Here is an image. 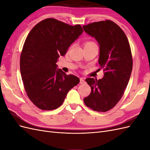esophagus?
Masks as SVG:
<instances>
[{
    "label": "esophagus",
    "instance_id": "esophagus-1",
    "mask_svg": "<svg viewBox=\"0 0 150 150\" xmlns=\"http://www.w3.org/2000/svg\"><path fill=\"white\" fill-rule=\"evenodd\" d=\"M84 83V79L82 78H80V84H83V83Z\"/></svg>",
    "mask_w": 150,
    "mask_h": 150
}]
</instances>
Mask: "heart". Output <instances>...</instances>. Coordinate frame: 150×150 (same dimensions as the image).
Segmentation results:
<instances>
[{"mask_svg":"<svg viewBox=\"0 0 150 150\" xmlns=\"http://www.w3.org/2000/svg\"><path fill=\"white\" fill-rule=\"evenodd\" d=\"M95 44L94 42H92V41H88L86 42L85 44H84V46H86V45H91V44Z\"/></svg>","mask_w":150,"mask_h":150,"instance_id":"obj_1","label":"heart"}]
</instances>
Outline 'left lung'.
<instances>
[{"mask_svg":"<svg viewBox=\"0 0 150 150\" xmlns=\"http://www.w3.org/2000/svg\"><path fill=\"white\" fill-rule=\"evenodd\" d=\"M83 28L99 44V64L104 71L101 79H86L91 91L84 103L94 111L106 112L120 101L128 84L133 69L129 43L124 31L110 20L93 22Z\"/></svg>","mask_w":150,"mask_h":150,"instance_id":"left-lung-1","label":"left lung"}]
</instances>
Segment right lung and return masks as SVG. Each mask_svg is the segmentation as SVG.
<instances>
[{"label": "right lung", "instance_id": "right-lung-1", "mask_svg": "<svg viewBox=\"0 0 150 150\" xmlns=\"http://www.w3.org/2000/svg\"><path fill=\"white\" fill-rule=\"evenodd\" d=\"M83 32L79 24L47 18L27 36L20 57L21 74L28 98L40 110L61 106L69 90L79 83L78 77L56 70V63Z\"/></svg>", "mask_w": 150, "mask_h": 150}]
</instances>
